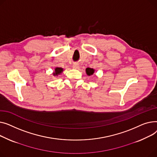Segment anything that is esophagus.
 <instances>
[{"mask_svg":"<svg viewBox=\"0 0 157 157\" xmlns=\"http://www.w3.org/2000/svg\"><path fill=\"white\" fill-rule=\"evenodd\" d=\"M78 68H79V66H78V64L77 63H74V64H73V68L77 69Z\"/></svg>","mask_w":157,"mask_h":157,"instance_id":"esophagus-1","label":"esophagus"}]
</instances>
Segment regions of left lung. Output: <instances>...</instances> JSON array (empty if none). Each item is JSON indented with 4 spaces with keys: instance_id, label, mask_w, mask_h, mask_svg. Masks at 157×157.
I'll return each instance as SVG.
<instances>
[{
    "instance_id": "8db88e82",
    "label": "left lung",
    "mask_w": 157,
    "mask_h": 157,
    "mask_svg": "<svg viewBox=\"0 0 157 157\" xmlns=\"http://www.w3.org/2000/svg\"><path fill=\"white\" fill-rule=\"evenodd\" d=\"M86 73L87 75L90 76V75H92L93 74V73H94V70L93 68H87L86 69Z\"/></svg>"
}]
</instances>
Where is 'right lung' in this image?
I'll return each mask as SVG.
<instances>
[{
    "instance_id": "add662e5",
    "label": "right lung",
    "mask_w": 157,
    "mask_h": 157,
    "mask_svg": "<svg viewBox=\"0 0 157 157\" xmlns=\"http://www.w3.org/2000/svg\"><path fill=\"white\" fill-rule=\"evenodd\" d=\"M63 69L62 68H59V67H56L54 70V72L53 73L54 76H58V75L61 74V73L63 72Z\"/></svg>"
}]
</instances>
